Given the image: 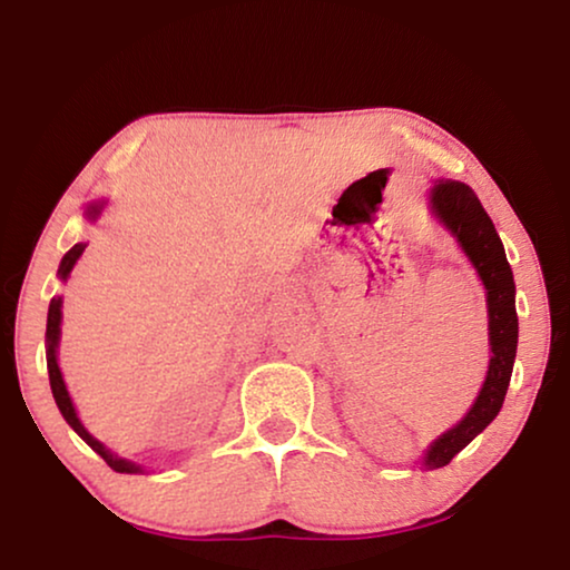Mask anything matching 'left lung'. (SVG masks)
<instances>
[{"instance_id":"obj_1","label":"left lung","mask_w":570,"mask_h":570,"mask_svg":"<svg viewBox=\"0 0 570 570\" xmlns=\"http://www.w3.org/2000/svg\"><path fill=\"white\" fill-rule=\"evenodd\" d=\"M431 209L439 220L451 230L462 252L470 256L472 267L485 285L488 295V330H490V363L488 376L478 400L470 412L454 428L439 435L428 446L423 464L428 470L446 466L474 435L485 431L503 407L505 392L517 361L519 318H517V285L513 272L505 259L503 244L498 238L495 225L490 220L485 207L480 205L478 194L462 181H435L431 189Z\"/></svg>"}]
</instances>
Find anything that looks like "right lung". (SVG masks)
<instances>
[{
    "mask_svg": "<svg viewBox=\"0 0 570 570\" xmlns=\"http://www.w3.org/2000/svg\"><path fill=\"white\" fill-rule=\"evenodd\" d=\"M106 202H92V205L88 207V220H96V217L100 215V209H104ZM85 246L88 244H75L69 252L65 254V259H61L59 264V279H67L69 272H72V267L77 264V259H80ZM59 337H61V298L57 295V298H51L49 303V318H46V365H49V381H51V394L53 400H57V407L61 415H65V420L69 425H72V431L80 435V439L88 443V446L96 451V454L104 456V462L111 466L114 472H124V474H137L142 472V466L129 462V459H121L116 456L111 449H106L104 443H100L98 439H92V435L85 431V425L80 423V417H77L75 412V404L72 400H69V392L65 386V379H61V371H59V363H57V347H59Z\"/></svg>",
    "mask_w": 570,
    "mask_h": 570,
    "instance_id": "add662e5",
    "label": "right lung"
}]
</instances>
